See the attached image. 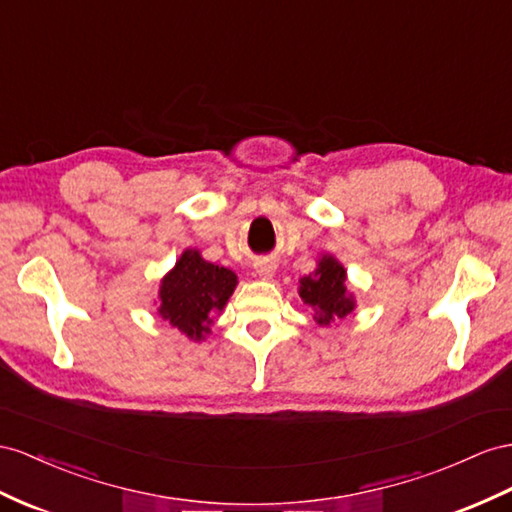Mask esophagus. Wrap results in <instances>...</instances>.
Instances as JSON below:
<instances>
[{"instance_id":"esophagus-1","label":"esophagus","mask_w":512,"mask_h":512,"mask_svg":"<svg viewBox=\"0 0 512 512\" xmlns=\"http://www.w3.org/2000/svg\"><path fill=\"white\" fill-rule=\"evenodd\" d=\"M274 268H277V264H274V261H270V259H259L255 264V270H257V274H261V277H270Z\"/></svg>"}]
</instances>
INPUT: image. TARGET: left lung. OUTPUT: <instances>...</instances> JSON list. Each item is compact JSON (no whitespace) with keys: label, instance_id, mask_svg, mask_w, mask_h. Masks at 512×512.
I'll list each match as a JSON object with an SVG mask.
<instances>
[{"label":"left lung","instance_id":"obj_1","mask_svg":"<svg viewBox=\"0 0 512 512\" xmlns=\"http://www.w3.org/2000/svg\"><path fill=\"white\" fill-rule=\"evenodd\" d=\"M344 283L346 270L333 257H322L318 270L300 279V298L316 309L320 324L342 320L355 307Z\"/></svg>","mask_w":512,"mask_h":512}]
</instances>
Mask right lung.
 Instances as JSON below:
<instances>
[{
	"label": "right lung",
	"instance_id": "right-lung-1",
	"mask_svg": "<svg viewBox=\"0 0 512 512\" xmlns=\"http://www.w3.org/2000/svg\"><path fill=\"white\" fill-rule=\"evenodd\" d=\"M235 283L238 277L231 270L209 264L196 251H186L162 281L160 313L181 333L201 339L209 333L212 313L225 307Z\"/></svg>",
	"mask_w": 512,
	"mask_h": 512
}]
</instances>
